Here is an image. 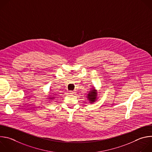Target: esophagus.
<instances>
[{"label": "esophagus", "mask_w": 152, "mask_h": 152, "mask_svg": "<svg viewBox=\"0 0 152 152\" xmlns=\"http://www.w3.org/2000/svg\"><path fill=\"white\" fill-rule=\"evenodd\" d=\"M75 93H76V92L75 91H71L70 93V94H75Z\"/></svg>", "instance_id": "esophagus-1"}]
</instances>
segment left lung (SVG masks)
I'll list each match as a JSON object with an SVG mask.
<instances>
[{
    "mask_svg": "<svg viewBox=\"0 0 152 152\" xmlns=\"http://www.w3.org/2000/svg\"><path fill=\"white\" fill-rule=\"evenodd\" d=\"M86 98H87L90 103H93L97 100L98 92L94 86H92V88H91L88 94L86 95Z\"/></svg>",
    "mask_w": 152,
    "mask_h": 152,
    "instance_id": "8db88e82",
    "label": "left lung"
}]
</instances>
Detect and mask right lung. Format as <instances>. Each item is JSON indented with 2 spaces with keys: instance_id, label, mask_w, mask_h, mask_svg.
<instances>
[{
  "instance_id": "right-lung-1",
  "label": "right lung",
  "mask_w": 152,
  "mask_h": 152,
  "mask_svg": "<svg viewBox=\"0 0 152 152\" xmlns=\"http://www.w3.org/2000/svg\"><path fill=\"white\" fill-rule=\"evenodd\" d=\"M56 97H54V96H52V95H50L49 96H48V99L50 102V101H52V100H54L55 99V98Z\"/></svg>"
}]
</instances>
